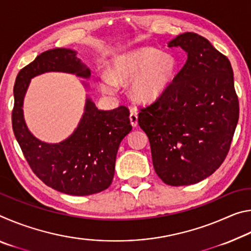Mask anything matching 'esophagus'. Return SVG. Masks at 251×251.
Here are the masks:
<instances>
[{"label":"esophagus","mask_w":251,"mask_h":251,"mask_svg":"<svg viewBox=\"0 0 251 251\" xmlns=\"http://www.w3.org/2000/svg\"><path fill=\"white\" fill-rule=\"evenodd\" d=\"M129 121L130 124L133 127H136L138 125V116H137V110L131 108L130 109V115H129Z\"/></svg>","instance_id":"obj_1"}]
</instances>
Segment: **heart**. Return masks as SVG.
Masks as SVG:
<instances>
[{"instance_id":"obj_1","label":"heart","mask_w":251,"mask_h":251,"mask_svg":"<svg viewBox=\"0 0 251 251\" xmlns=\"http://www.w3.org/2000/svg\"><path fill=\"white\" fill-rule=\"evenodd\" d=\"M175 73L176 61L172 55L141 48L112 58L108 75L100 76V86L105 93H114L117 85L131 80L130 94L133 99L142 103H151L167 90Z\"/></svg>"}]
</instances>
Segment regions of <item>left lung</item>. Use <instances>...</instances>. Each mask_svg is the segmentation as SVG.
Returning <instances> with one entry per match:
<instances>
[{"label": "left lung", "instance_id": "8db88e82", "mask_svg": "<svg viewBox=\"0 0 251 251\" xmlns=\"http://www.w3.org/2000/svg\"><path fill=\"white\" fill-rule=\"evenodd\" d=\"M187 61L154 103L141 108L157 175L171 186L201 181L218 169L230 148L239 103L230 62L209 41L187 32L168 43Z\"/></svg>", "mask_w": 251, "mask_h": 251}]
</instances>
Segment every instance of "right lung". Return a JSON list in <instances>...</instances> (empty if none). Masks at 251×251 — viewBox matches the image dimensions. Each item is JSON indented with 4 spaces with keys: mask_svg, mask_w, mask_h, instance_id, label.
<instances>
[{
    "mask_svg": "<svg viewBox=\"0 0 251 251\" xmlns=\"http://www.w3.org/2000/svg\"><path fill=\"white\" fill-rule=\"evenodd\" d=\"M46 72L91 76L90 69L69 49L46 50L23 67L13 90L12 126L16 141L33 173L45 185L74 196L103 192L112 184L120 144L131 130L129 110L126 106L100 110L86 99L82 120L69 138L58 144L41 142L28 130L22 107L29 80Z\"/></svg>",
    "mask_w": 251,
    "mask_h": 251,
    "instance_id": "1",
    "label": "right lung"
}]
</instances>
